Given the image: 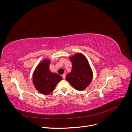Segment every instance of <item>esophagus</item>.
I'll return each instance as SVG.
<instances>
[{
	"label": "esophagus",
	"instance_id": "1",
	"mask_svg": "<svg viewBox=\"0 0 132 132\" xmlns=\"http://www.w3.org/2000/svg\"><path fill=\"white\" fill-rule=\"evenodd\" d=\"M62 78H63V79H64L65 78V74H63V75H62Z\"/></svg>",
	"mask_w": 132,
	"mask_h": 132
}]
</instances>
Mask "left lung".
<instances>
[{"label": "left lung", "instance_id": "1", "mask_svg": "<svg viewBox=\"0 0 132 132\" xmlns=\"http://www.w3.org/2000/svg\"><path fill=\"white\" fill-rule=\"evenodd\" d=\"M69 59L72 63V68L71 72L66 76V80L75 89L84 90L91 84L93 77L88 60L80 53L69 57Z\"/></svg>", "mask_w": 132, "mask_h": 132}]
</instances>
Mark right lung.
Returning <instances> with one entry per match:
<instances>
[{"label":"right lung","instance_id":"1","mask_svg":"<svg viewBox=\"0 0 132 132\" xmlns=\"http://www.w3.org/2000/svg\"><path fill=\"white\" fill-rule=\"evenodd\" d=\"M50 59H43L36 68L33 73L32 81L35 88L43 95H48L52 93L58 82L62 79L61 76L50 71Z\"/></svg>","mask_w":132,"mask_h":132}]
</instances>
